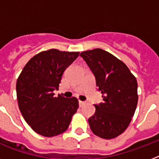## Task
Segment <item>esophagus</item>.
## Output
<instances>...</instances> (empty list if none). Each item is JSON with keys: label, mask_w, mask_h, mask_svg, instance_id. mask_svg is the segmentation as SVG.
Returning a JSON list of instances; mask_svg holds the SVG:
<instances>
[{"label": "esophagus", "mask_w": 159, "mask_h": 159, "mask_svg": "<svg viewBox=\"0 0 159 159\" xmlns=\"http://www.w3.org/2000/svg\"><path fill=\"white\" fill-rule=\"evenodd\" d=\"M84 104H85V102H82V101H79V106H80V107L83 106Z\"/></svg>", "instance_id": "34e87169"}]
</instances>
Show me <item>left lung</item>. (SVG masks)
Wrapping results in <instances>:
<instances>
[{
  "mask_svg": "<svg viewBox=\"0 0 159 159\" xmlns=\"http://www.w3.org/2000/svg\"><path fill=\"white\" fill-rule=\"evenodd\" d=\"M80 56L94 74L104 102L95 105L96 112L88 119L96 135L111 139L125 130L138 103V83L128 67L114 55L101 49L84 51Z\"/></svg>",
  "mask_w": 159,
  "mask_h": 159,
  "instance_id": "8db88e82",
  "label": "left lung"
}]
</instances>
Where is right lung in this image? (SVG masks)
Wrapping results in <instances>:
<instances>
[{
  "label": "right lung",
  "instance_id": "1",
  "mask_svg": "<svg viewBox=\"0 0 159 159\" xmlns=\"http://www.w3.org/2000/svg\"><path fill=\"white\" fill-rule=\"evenodd\" d=\"M79 55V52L43 51L29 61L16 82L20 111L34 131L53 137L67 130L77 112L76 97L65 98L53 91L58 90L63 72Z\"/></svg>",
  "mask_w": 159,
  "mask_h": 159
}]
</instances>
